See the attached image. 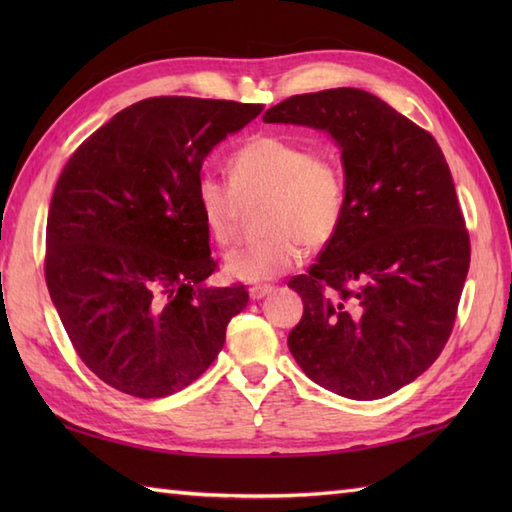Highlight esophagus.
Returning <instances> with one entry per match:
<instances>
[{"label":"esophagus","instance_id":"34e87169","mask_svg":"<svg viewBox=\"0 0 512 512\" xmlns=\"http://www.w3.org/2000/svg\"><path fill=\"white\" fill-rule=\"evenodd\" d=\"M270 292H273V286H268V284H259V286L248 288V295H250V299H253V301L264 299L266 295H270Z\"/></svg>","mask_w":512,"mask_h":512}]
</instances>
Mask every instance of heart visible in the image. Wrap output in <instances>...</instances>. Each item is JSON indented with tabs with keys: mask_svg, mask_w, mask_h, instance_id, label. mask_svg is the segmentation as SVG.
<instances>
[{
	"mask_svg": "<svg viewBox=\"0 0 512 512\" xmlns=\"http://www.w3.org/2000/svg\"><path fill=\"white\" fill-rule=\"evenodd\" d=\"M228 180L202 173L195 204L215 244L237 237L242 202L264 200L262 237L233 248L224 270L239 281L277 279L301 264L303 248L319 250L339 233L345 215V173L328 154L279 134H255L226 162Z\"/></svg>",
	"mask_w": 512,
	"mask_h": 512,
	"instance_id": "1",
	"label": "heart"
}]
</instances>
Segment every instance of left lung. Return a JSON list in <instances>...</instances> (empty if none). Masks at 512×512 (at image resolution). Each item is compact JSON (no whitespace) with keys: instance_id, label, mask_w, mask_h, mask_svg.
I'll use <instances>...</instances> for the list:
<instances>
[{"instance_id":"1","label":"left lung","mask_w":512,"mask_h":512,"mask_svg":"<svg viewBox=\"0 0 512 512\" xmlns=\"http://www.w3.org/2000/svg\"><path fill=\"white\" fill-rule=\"evenodd\" d=\"M264 121L325 129L345 169L339 233L306 275L288 281L303 301L290 352L334 394H394L447 345L471 264L442 149L427 129L354 88L290 96Z\"/></svg>"}]
</instances>
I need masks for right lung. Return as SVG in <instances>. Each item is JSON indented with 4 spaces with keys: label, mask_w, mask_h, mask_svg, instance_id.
<instances>
[{
    "label": "right lung",
    "mask_w": 512,
    "mask_h": 512,
    "mask_svg": "<svg viewBox=\"0 0 512 512\" xmlns=\"http://www.w3.org/2000/svg\"><path fill=\"white\" fill-rule=\"evenodd\" d=\"M264 105L154 96L118 112L63 167L46 226V284L76 354L103 383L165 398L200 378L242 284L211 288L217 262L195 204L209 151Z\"/></svg>",
    "instance_id": "obj_1"
}]
</instances>
